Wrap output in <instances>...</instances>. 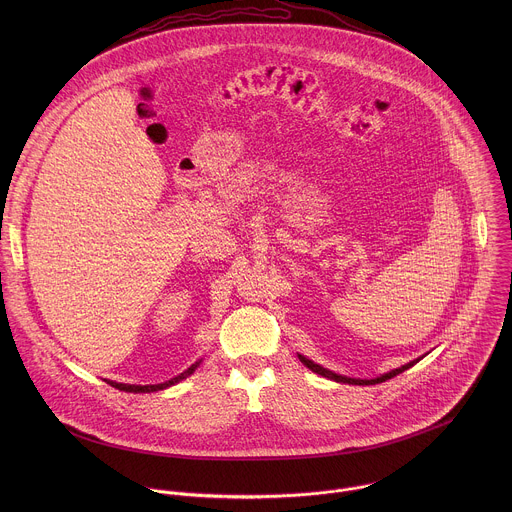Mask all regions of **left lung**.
Returning <instances> with one entry per match:
<instances>
[{
  "label": "left lung",
  "mask_w": 512,
  "mask_h": 512,
  "mask_svg": "<svg viewBox=\"0 0 512 512\" xmlns=\"http://www.w3.org/2000/svg\"><path fill=\"white\" fill-rule=\"evenodd\" d=\"M299 361H301L303 365L307 366L309 370H313V372H317V374H321V376H325V378H331V380H335V382H343V384H359V386H365V384H378V382L390 380V378H394L396 374H400V372L408 370L410 366L416 365V363H418L420 359H416V361H412V363H408V365L400 366V368H394V370H390V372H386V374H382V376H378V378H372V380H361V378H347V376L335 374L333 370H327V368H323V366L317 365V363H313V361H309V359H305V357H301V355H299Z\"/></svg>",
  "instance_id": "8db88e82"
}]
</instances>
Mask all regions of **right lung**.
<instances>
[{"label": "right lung", "mask_w": 512, "mask_h": 512, "mask_svg": "<svg viewBox=\"0 0 512 512\" xmlns=\"http://www.w3.org/2000/svg\"><path fill=\"white\" fill-rule=\"evenodd\" d=\"M199 365V363H197ZM197 365H191L187 370H183L181 374H177L175 378H171V380H167V382H161V384H147V386H138V384H122V382H112V380H106L108 384H112L114 388H118V390H124V392H155V390H163V388H167V386H171V384H177L179 380H183V378H187L189 374H193V370L197 368Z\"/></svg>", "instance_id": "1"}]
</instances>
